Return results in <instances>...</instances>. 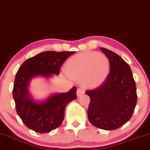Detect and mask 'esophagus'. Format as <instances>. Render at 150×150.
I'll use <instances>...</instances> for the list:
<instances>
[{
	"label": "esophagus",
	"mask_w": 150,
	"mask_h": 150,
	"mask_svg": "<svg viewBox=\"0 0 150 150\" xmlns=\"http://www.w3.org/2000/svg\"><path fill=\"white\" fill-rule=\"evenodd\" d=\"M85 92V89L84 88H82V87H80V88L77 89V97H80V96L83 95Z\"/></svg>",
	"instance_id": "34e87169"
}]
</instances>
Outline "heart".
<instances>
[{"mask_svg": "<svg viewBox=\"0 0 150 150\" xmlns=\"http://www.w3.org/2000/svg\"><path fill=\"white\" fill-rule=\"evenodd\" d=\"M68 75L82 80L87 87L94 88L106 80L110 71V61L106 56L94 51L75 55L65 63Z\"/></svg>", "mask_w": 150, "mask_h": 150, "instance_id": "heart-1", "label": "heart"}]
</instances>
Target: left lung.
<instances>
[{"mask_svg":"<svg viewBox=\"0 0 150 150\" xmlns=\"http://www.w3.org/2000/svg\"><path fill=\"white\" fill-rule=\"evenodd\" d=\"M110 61V73L97 89L88 90L87 116L94 126L106 130L120 128L131 118L137 104L135 82L131 69L120 56L100 48Z\"/></svg>","mask_w":150,"mask_h":150,"instance_id":"obj_1","label":"left lung"}]
</instances>
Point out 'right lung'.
I'll use <instances>...</instances> for the list:
<instances>
[{
  "mask_svg": "<svg viewBox=\"0 0 150 150\" xmlns=\"http://www.w3.org/2000/svg\"><path fill=\"white\" fill-rule=\"evenodd\" d=\"M75 51H44L26 60L16 73L13 95L18 116L26 126L39 133L57 128L64 118L67 104L77 99L76 87L65 93H55L44 101L34 100L29 85L36 77L49 78L59 75L61 65Z\"/></svg>",
  "mask_w": 150,
  "mask_h": 150,
  "instance_id": "1",
  "label": "right lung"
}]
</instances>
